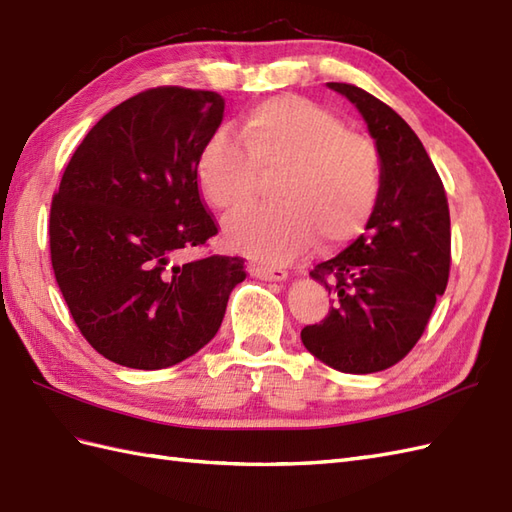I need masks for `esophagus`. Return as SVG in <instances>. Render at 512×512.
I'll list each match as a JSON object with an SVG mask.
<instances>
[{
	"label": "esophagus",
	"instance_id": "1",
	"mask_svg": "<svg viewBox=\"0 0 512 512\" xmlns=\"http://www.w3.org/2000/svg\"><path fill=\"white\" fill-rule=\"evenodd\" d=\"M251 274L257 279H264V281H283V279H287V270L285 268H274V266L253 264Z\"/></svg>",
	"mask_w": 512,
	"mask_h": 512
}]
</instances>
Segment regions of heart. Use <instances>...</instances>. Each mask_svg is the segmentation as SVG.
Wrapping results in <instances>:
<instances>
[{"instance_id": "1", "label": "heart", "mask_w": 512, "mask_h": 512, "mask_svg": "<svg viewBox=\"0 0 512 512\" xmlns=\"http://www.w3.org/2000/svg\"><path fill=\"white\" fill-rule=\"evenodd\" d=\"M238 136L235 142L218 131L196 160V186L220 212L251 203L259 175H277V203L227 220V240L238 251L287 261L313 240L322 248L348 242L374 214L383 190L381 151L331 110L296 95L272 97L244 112Z\"/></svg>"}]
</instances>
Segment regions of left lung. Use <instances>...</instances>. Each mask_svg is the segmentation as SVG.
Listing matches in <instances>:
<instances>
[{
    "mask_svg": "<svg viewBox=\"0 0 512 512\" xmlns=\"http://www.w3.org/2000/svg\"><path fill=\"white\" fill-rule=\"evenodd\" d=\"M329 88L368 123L383 157V190L365 233L309 272L333 294V307L300 339L333 370L372 374L409 355L445 292L450 209L435 164L402 116L355 84Z\"/></svg>",
    "mask_w": 512,
    "mask_h": 512,
    "instance_id": "left-lung-1",
    "label": "left lung"
}]
</instances>
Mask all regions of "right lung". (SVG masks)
<instances>
[{
  "label": "right lung",
  "mask_w": 512,
  "mask_h": 512,
  "mask_svg": "<svg viewBox=\"0 0 512 512\" xmlns=\"http://www.w3.org/2000/svg\"><path fill=\"white\" fill-rule=\"evenodd\" d=\"M222 112L212 90H142L88 131L51 199L60 292L86 342L125 368L162 370L199 352L246 279L242 257L175 264L218 233L196 160Z\"/></svg>",
  "instance_id": "right-lung-1"
}]
</instances>
